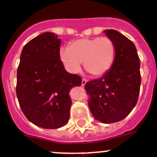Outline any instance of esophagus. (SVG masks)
<instances>
[{
  "instance_id": "esophagus-1",
  "label": "esophagus",
  "mask_w": 157,
  "mask_h": 157,
  "mask_svg": "<svg viewBox=\"0 0 157 157\" xmlns=\"http://www.w3.org/2000/svg\"><path fill=\"white\" fill-rule=\"evenodd\" d=\"M87 81L88 80L86 79V78H82V86H85L86 85V82H87Z\"/></svg>"
}]
</instances>
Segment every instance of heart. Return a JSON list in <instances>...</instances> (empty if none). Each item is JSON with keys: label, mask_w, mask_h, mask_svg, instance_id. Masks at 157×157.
<instances>
[{"label": "heart", "mask_w": 157, "mask_h": 157, "mask_svg": "<svg viewBox=\"0 0 157 157\" xmlns=\"http://www.w3.org/2000/svg\"><path fill=\"white\" fill-rule=\"evenodd\" d=\"M59 56L70 71H78L83 62L86 71L94 76H101L113 65L116 49L109 37L82 38L71 43L68 48H62Z\"/></svg>", "instance_id": "obj_1"}]
</instances>
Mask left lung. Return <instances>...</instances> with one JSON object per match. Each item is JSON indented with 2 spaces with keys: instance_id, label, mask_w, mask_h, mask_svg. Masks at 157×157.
I'll list each match as a JSON object with an SVG mask.
<instances>
[{
  "instance_id": "obj_1",
  "label": "left lung",
  "mask_w": 157,
  "mask_h": 157,
  "mask_svg": "<svg viewBox=\"0 0 157 157\" xmlns=\"http://www.w3.org/2000/svg\"><path fill=\"white\" fill-rule=\"evenodd\" d=\"M113 40L116 56L112 67L100 78L87 82L88 105L94 117L105 124L127 117L140 94V59L134 44L113 29L104 31Z\"/></svg>"
}]
</instances>
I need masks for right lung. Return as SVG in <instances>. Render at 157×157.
<instances>
[{"label":"right lung","mask_w":157,"mask_h":157,"mask_svg":"<svg viewBox=\"0 0 157 157\" xmlns=\"http://www.w3.org/2000/svg\"><path fill=\"white\" fill-rule=\"evenodd\" d=\"M61 40L44 33L25 44L17 69L19 104L27 119L36 126L58 128L67 122L72 101L69 92L82 78L68 73L60 60Z\"/></svg>","instance_id":"obj_1"}]
</instances>
